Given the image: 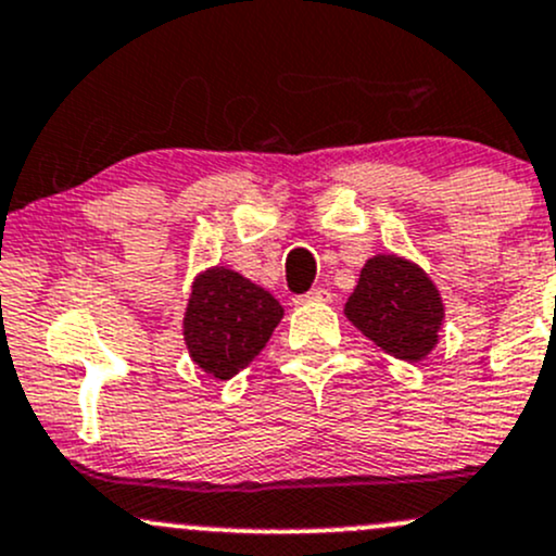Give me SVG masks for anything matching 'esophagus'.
<instances>
[{
	"mask_svg": "<svg viewBox=\"0 0 556 556\" xmlns=\"http://www.w3.org/2000/svg\"><path fill=\"white\" fill-rule=\"evenodd\" d=\"M298 301H330V290H327V288H312L306 295L298 298Z\"/></svg>",
	"mask_w": 556,
	"mask_h": 556,
	"instance_id": "34e87169",
	"label": "esophagus"
}]
</instances>
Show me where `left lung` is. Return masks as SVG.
Here are the masks:
<instances>
[{
  "label": "left lung",
  "instance_id": "8db88e82",
  "mask_svg": "<svg viewBox=\"0 0 556 556\" xmlns=\"http://www.w3.org/2000/svg\"><path fill=\"white\" fill-rule=\"evenodd\" d=\"M346 317L386 354L416 362L434 349L445 308L416 263L376 255L362 268L346 301Z\"/></svg>",
  "mask_w": 556,
  "mask_h": 556
}]
</instances>
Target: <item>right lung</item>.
<instances>
[{
  "label": "right lung",
  "mask_w": 556,
  "mask_h": 556,
  "mask_svg": "<svg viewBox=\"0 0 556 556\" xmlns=\"http://www.w3.org/2000/svg\"><path fill=\"white\" fill-rule=\"evenodd\" d=\"M282 319L271 293L229 268H213L194 282L184 319L191 359L210 376H237L258 356Z\"/></svg>",
  "instance_id": "add662e5"
}]
</instances>
